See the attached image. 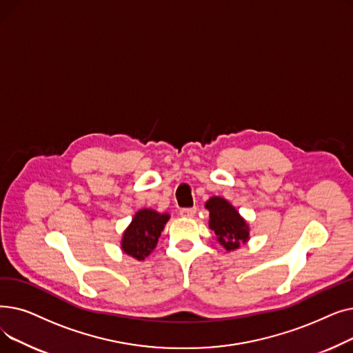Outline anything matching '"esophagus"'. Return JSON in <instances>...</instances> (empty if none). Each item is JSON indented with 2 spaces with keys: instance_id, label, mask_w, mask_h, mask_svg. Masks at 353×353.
Instances as JSON below:
<instances>
[{
  "instance_id": "34e87169",
  "label": "esophagus",
  "mask_w": 353,
  "mask_h": 353,
  "mask_svg": "<svg viewBox=\"0 0 353 353\" xmlns=\"http://www.w3.org/2000/svg\"><path fill=\"white\" fill-rule=\"evenodd\" d=\"M196 212H197V209L196 208H193V209H181L180 210V216L181 217H193L194 214H196Z\"/></svg>"
}]
</instances>
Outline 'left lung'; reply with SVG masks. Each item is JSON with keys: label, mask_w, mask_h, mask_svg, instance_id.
I'll use <instances>...</instances> for the list:
<instances>
[{"label": "left lung", "mask_w": 353, "mask_h": 353, "mask_svg": "<svg viewBox=\"0 0 353 353\" xmlns=\"http://www.w3.org/2000/svg\"><path fill=\"white\" fill-rule=\"evenodd\" d=\"M205 208L209 210V228L214 232L216 240L228 252L236 250L250 239V228L229 200L220 196L210 197Z\"/></svg>", "instance_id": "left-lung-1"}]
</instances>
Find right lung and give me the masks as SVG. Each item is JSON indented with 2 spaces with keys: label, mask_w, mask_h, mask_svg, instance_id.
I'll use <instances>...</instances> for the list:
<instances>
[{
  "label": "right lung",
  "mask_w": 353,
  "mask_h": 353,
  "mask_svg": "<svg viewBox=\"0 0 353 353\" xmlns=\"http://www.w3.org/2000/svg\"><path fill=\"white\" fill-rule=\"evenodd\" d=\"M169 213H159L153 209H140L136 212L121 237V250L137 261H144L159 242V237L169 221Z\"/></svg>",
  "instance_id": "right-lung-1"
}]
</instances>
